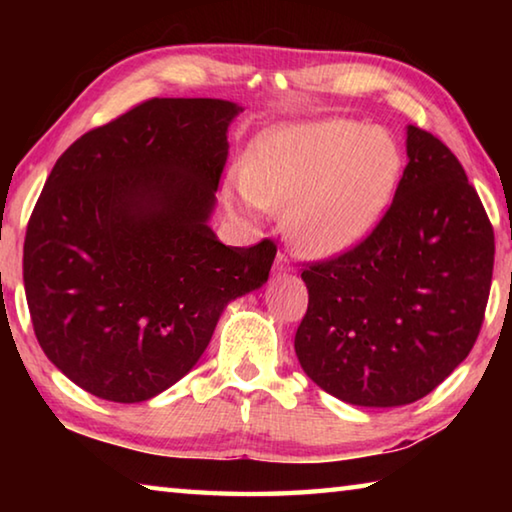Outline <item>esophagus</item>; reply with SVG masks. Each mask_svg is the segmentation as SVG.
<instances>
[{"label":"esophagus","instance_id":"34e87169","mask_svg":"<svg viewBox=\"0 0 512 512\" xmlns=\"http://www.w3.org/2000/svg\"><path fill=\"white\" fill-rule=\"evenodd\" d=\"M275 271L277 273H293V266L289 264V259H287V255H282V253H277V257H275Z\"/></svg>","mask_w":512,"mask_h":512}]
</instances>
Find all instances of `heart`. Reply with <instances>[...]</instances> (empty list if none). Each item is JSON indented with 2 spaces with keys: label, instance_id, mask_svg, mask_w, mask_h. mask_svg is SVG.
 Segmentation results:
<instances>
[{
  "label": "heart",
  "instance_id": "heart-1",
  "mask_svg": "<svg viewBox=\"0 0 512 512\" xmlns=\"http://www.w3.org/2000/svg\"><path fill=\"white\" fill-rule=\"evenodd\" d=\"M402 171L400 142L386 128L341 117L293 121L255 137L225 198L253 214L284 207L291 244L307 257L329 259L370 237Z\"/></svg>",
  "mask_w": 512,
  "mask_h": 512
}]
</instances>
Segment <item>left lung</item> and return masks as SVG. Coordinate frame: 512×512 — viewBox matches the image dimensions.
Instances as JSON below:
<instances>
[{
    "label": "left lung",
    "mask_w": 512,
    "mask_h": 512,
    "mask_svg": "<svg viewBox=\"0 0 512 512\" xmlns=\"http://www.w3.org/2000/svg\"><path fill=\"white\" fill-rule=\"evenodd\" d=\"M406 158L372 235L302 271L300 366L366 409L411 404L452 375L479 336L495 264L492 225L456 155L406 126Z\"/></svg>",
    "instance_id": "1"
}]
</instances>
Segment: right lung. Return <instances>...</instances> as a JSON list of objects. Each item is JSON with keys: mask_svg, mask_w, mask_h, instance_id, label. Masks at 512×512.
<instances>
[{"mask_svg": "<svg viewBox=\"0 0 512 512\" xmlns=\"http://www.w3.org/2000/svg\"><path fill=\"white\" fill-rule=\"evenodd\" d=\"M244 108L151 99L60 155L24 239L40 348L83 391L135 404L201 359L223 309L262 289L273 241L225 246L210 228Z\"/></svg>", "mask_w": 512, "mask_h": 512, "instance_id": "1", "label": "right lung"}]
</instances>
